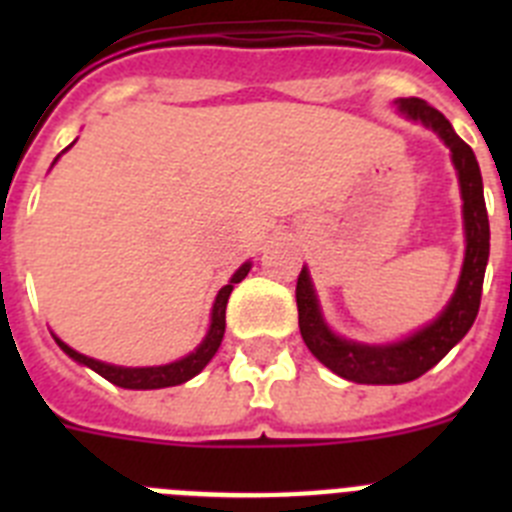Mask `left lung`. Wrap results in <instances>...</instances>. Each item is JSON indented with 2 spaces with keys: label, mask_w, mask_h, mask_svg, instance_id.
Listing matches in <instances>:
<instances>
[{
  "label": "left lung",
  "mask_w": 512,
  "mask_h": 512,
  "mask_svg": "<svg viewBox=\"0 0 512 512\" xmlns=\"http://www.w3.org/2000/svg\"><path fill=\"white\" fill-rule=\"evenodd\" d=\"M400 110L413 120L425 122L436 130L443 143L451 148V158L459 171L461 200H464V228H467V256L461 269L459 287L451 297L449 307L433 320L428 328L392 346H364V343L343 341L333 336L323 323L318 300L312 292L307 269L297 277V312H300V333L312 356L325 364L330 372L348 382L359 384H402L423 377L438 364L451 348L467 336L482 300L487 259H490V220H487L485 194H482V174L472 148L454 133L451 122L423 99H400Z\"/></svg>",
  "instance_id": "left-lung-1"
}]
</instances>
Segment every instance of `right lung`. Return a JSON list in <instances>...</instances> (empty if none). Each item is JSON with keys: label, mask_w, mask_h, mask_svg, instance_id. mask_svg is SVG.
<instances>
[{"label": "right lung", "mask_w": 512, "mask_h": 512, "mask_svg": "<svg viewBox=\"0 0 512 512\" xmlns=\"http://www.w3.org/2000/svg\"><path fill=\"white\" fill-rule=\"evenodd\" d=\"M251 269V264H243L241 269L235 271L230 284H225L215 297V305H212V323H210V333H207L205 341L200 343L197 351H192L189 356L184 359L174 361V364H166V366H143V369H125V366H112V364H102V361H94L89 356L79 354L74 351L71 346H66L63 341L56 343L71 356L74 361L79 364H87L89 369L104 377L107 382L117 384V387H125V390H161V387H174V384H182L187 379H192L194 374H200L202 369L207 366V361L215 356V351L220 348V341H223V333H225V307H228V297L233 292V284L243 282Z\"/></svg>", "instance_id": "obj_1"}]
</instances>
